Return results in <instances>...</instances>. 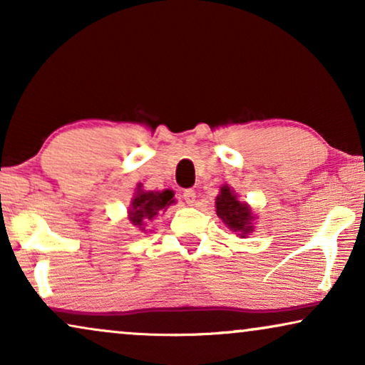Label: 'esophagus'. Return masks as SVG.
<instances>
[{
  "mask_svg": "<svg viewBox=\"0 0 365 365\" xmlns=\"http://www.w3.org/2000/svg\"><path fill=\"white\" fill-rule=\"evenodd\" d=\"M182 197L184 201H186V204L194 206V202H196V191H194V189H186V191L182 192Z\"/></svg>",
  "mask_w": 365,
  "mask_h": 365,
  "instance_id": "obj_1",
  "label": "esophagus"
}]
</instances>
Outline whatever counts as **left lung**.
Instances as JSON below:
<instances>
[{
    "instance_id": "1",
    "label": "left lung",
    "mask_w": 365,
    "mask_h": 365,
    "mask_svg": "<svg viewBox=\"0 0 365 365\" xmlns=\"http://www.w3.org/2000/svg\"><path fill=\"white\" fill-rule=\"evenodd\" d=\"M216 212L231 231L239 234V237H246L249 232H252L254 216L251 207L239 201L236 192L229 186H222L216 197Z\"/></svg>"
}]
</instances>
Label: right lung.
<instances>
[{
	"label": "right lung",
	"instance_id": "add662e5",
	"mask_svg": "<svg viewBox=\"0 0 365 365\" xmlns=\"http://www.w3.org/2000/svg\"><path fill=\"white\" fill-rule=\"evenodd\" d=\"M174 192L171 189L166 191H143L141 184L134 194L131 207H129V221L133 226H136L144 231L148 221H151L158 216L159 211H166V209L174 204Z\"/></svg>",
	"mask_w": 365,
	"mask_h": 365
}]
</instances>
